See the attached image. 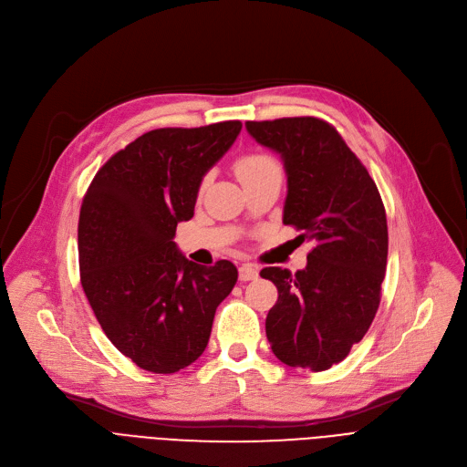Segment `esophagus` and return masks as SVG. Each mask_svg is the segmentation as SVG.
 I'll list each match as a JSON object with an SVG mask.
<instances>
[{
  "mask_svg": "<svg viewBox=\"0 0 467 467\" xmlns=\"http://www.w3.org/2000/svg\"><path fill=\"white\" fill-rule=\"evenodd\" d=\"M238 272H240V281H253L259 277V270L253 265H242Z\"/></svg>",
  "mask_w": 467,
  "mask_h": 467,
  "instance_id": "obj_1",
  "label": "esophagus"
}]
</instances>
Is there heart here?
<instances>
[{"label": "heart", "instance_id": "b5f03b06", "mask_svg": "<svg viewBox=\"0 0 467 467\" xmlns=\"http://www.w3.org/2000/svg\"><path fill=\"white\" fill-rule=\"evenodd\" d=\"M277 161L265 152H249L244 154L236 160L234 163V173L240 179V182H247L251 179H255L266 171H272V169H277Z\"/></svg>", "mask_w": 467, "mask_h": 467}]
</instances>
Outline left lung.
<instances>
[{"mask_svg":"<svg viewBox=\"0 0 467 467\" xmlns=\"http://www.w3.org/2000/svg\"><path fill=\"white\" fill-rule=\"evenodd\" d=\"M245 129L283 158V223L315 242L304 270H261L279 294L266 317V337L285 365L327 370L361 341L378 311L388 265L384 202L367 167L329 122L283 117L247 120Z\"/></svg>","mask_w":467,"mask_h":467,"instance_id":"left-lung-1","label":"left lung"}]
</instances>
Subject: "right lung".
Here are the masks:
<instances>
[{
  "label": "right lung",
  "instance_id": "1",
  "mask_svg": "<svg viewBox=\"0 0 467 467\" xmlns=\"http://www.w3.org/2000/svg\"><path fill=\"white\" fill-rule=\"evenodd\" d=\"M240 120L156 129L115 152L83 195L79 279L113 347L138 367L171 374L206 348L238 270L182 257L177 223L193 218L201 181L234 143Z\"/></svg>",
  "mask_w": 467,
  "mask_h": 467
}]
</instances>
